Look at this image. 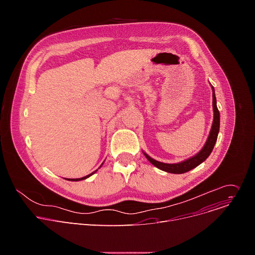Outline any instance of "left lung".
I'll return each instance as SVG.
<instances>
[{
	"mask_svg": "<svg viewBox=\"0 0 255 255\" xmlns=\"http://www.w3.org/2000/svg\"><path fill=\"white\" fill-rule=\"evenodd\" d=\"M212 90H213L214 120H213V124H212V128H211L209 137L207 139V142L204 145V147L202 148V150L199 153H197L195 156H193L185 161L178 162V163H163V162H160V161H157V160L151 158L148 154L143 152L145 157H146L154 166H156L157 168H159L163 171L170 172V173H178V174L185 173V172L195 168L199 164H201L211 154V152L214 148V145L217 141L218 133H219V129H220V113L217 108V101H216V96H215V91H214L213 86H212Z\"/></svg>",
	"mask_w": 255,
	"mask_h": 255,
	"instance_id": "left-lung-1",
	"label": "left lung"
}]
</instances>
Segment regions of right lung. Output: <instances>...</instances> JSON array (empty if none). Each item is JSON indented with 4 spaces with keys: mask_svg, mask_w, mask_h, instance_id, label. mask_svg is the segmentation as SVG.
Segmentation results:
<instances>
[{
    "mask_svg": "<svg viewBox=\"0 0 255 255\" xmlns=\"http://www.w3.org/2000/svg\"><path fill=\"white\" fill-rule=\"evenodd\" d=\"M101 166H102V165H101ZM101 166H100V167H101ZM100 167H99V168H100ZM97 170H98V169H97ZM97 170L93 171L92 173H90V174H88V175H86V176H84V177H81V178H68L67 180H71V181H78V180H83V179H86V178H88L89 176H91L92 174H94V173H95ZM65 179H66V178H65Z\"/></svg>",
    "mask_w": 255,
    "mask_h": 255,
    "instance_id": "add662e5",
    "label": "right lung"
}]
</instances>
